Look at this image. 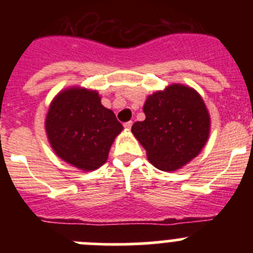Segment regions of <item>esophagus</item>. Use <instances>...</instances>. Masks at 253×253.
Segmentation results:
<instances>
[{"mask_svg":"<svg viewBox=\"0 0 253 253\" xmlns=\"http://www.w3.org/2000/svg\"><path fill=\"white\" fill-rule=\"evenodd\" d=\"M131 125H133V122H126L124 123V128L126 129V130H130Z\"/></svg>","mask_w":253,"mask_h":253,"instance_id":"1","label":"esophagus"}]
</instances>
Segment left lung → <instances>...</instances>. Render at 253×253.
I'll return each mask as SVG.
<instances>
[{"label": "left lung", "instance_id": "1", "mask_svg": "<svg viewBox=\"0 0 253 253\" xmlns=\"http://www.w3.org/2000/svg\"><path fill=\"white\" fill-rule=\"evenodd\" d=\"M144 122L134 123L131 131L154 167L175 171L196 157L209 137L210 118L198 92L182 84H171L147 99Z\"/></svg>", "mask_w": 253, "mask_h": 253}]
</instances>
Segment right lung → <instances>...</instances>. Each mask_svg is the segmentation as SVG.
Listing matches in <instances>:
<instances>
[{"mask_svg":"<svg viewBox=\"0 0 253 253\" xmlns=\"http://www.w3.org/2000/svg\"><path fill=\"white\" fill-rule=\"evenodd\" d=\"M45 129L58 157L84 171H92L106 162L123 125L113 111L102 106L96 91L73 87L53 100Z\"/></svg>","mask_w":253,"mask_h":253,"instance_id":"1","label":"right lung"}]
</instances>
